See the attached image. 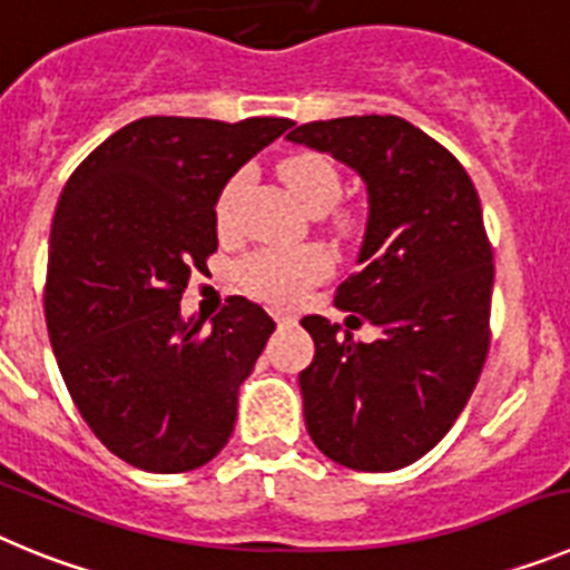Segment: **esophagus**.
<instances>
[{
  "instance_id": "1",
  "label": "esophagus",
  "mask_w": 570,
  "mask_h": 570,
  "mask_svg": "<svg viewBox=\"0 0 570 570\" xmlns=\"http://www.w3.org/2000/svg\"><path fill=\"white\" fill-rule=\"evenodd\" d=\"M274 320L279 322V325H294L296 316L291 314V311H274Z\"/></svg>"
}]
</instances>
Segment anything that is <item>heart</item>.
Masks as SVG:
<instances>
[{
	"instance_id": "b5f03b06",
	"label": "heart",
	"mask_w": 570,
	"mask_h": 570,
	"mask_svg": "<svg viewBox=\"0 0 570 570\" xmlns=\"http://www.w3.org/2000/svg\"><path fill=\"white\" fill-rule=\"evenodd\" d=\"M282 179L308 210H331L342 196V179L334 165L320 154H296L282 163ZM248 174L230 176L216 199V225L230 230L236 225ZM331 271V256L316 245H268L245 256L239 265L242 285L254 296L274 305H294L302 294Z\"/></svg>"
}]
</instances>
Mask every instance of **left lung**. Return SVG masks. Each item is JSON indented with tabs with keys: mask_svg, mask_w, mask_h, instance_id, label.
<instances>
[{
	"mask_svg": "<svg viewBox=\"0 0 570 570\" xmlns=\"http://www.w3.org/2000/svg\"><path fill=\"white\" fill-rule=\"evenodd\" d=\"M291 142L362 176L367 223L334 305L374 342L305 316L314 362L299 374L305 425L328 460L396 471L451 431L485 365L493 254L480 196L454 156L400 116L299 125Z\"/></svg>",
	"mask_w": 570,
	"mask_h": 570,
	"instance_id": "1",
	"label": "left lung"
}]
</instances>
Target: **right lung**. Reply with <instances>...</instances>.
<instances>
[{
    "mask_svg": "<svg viewBox=\"0 0 570 570\" xmlns=\"http://www.w3.org/2000/svg\"><path fill=\"white\" fill-rule=\"evenodd\" d=\"M145 116L108 136L59 196L45 320L59 371L90 431L150 473L205 465L234 434L239 385L276 322L230 296L185 320L190 271L216 250V199L291 128Z\"/></svg>",
    "mask_w": 570,
    "mask_h": 570,
    "instance_id": "obj_1",
    "label": "right lung"
}]
</instances>
